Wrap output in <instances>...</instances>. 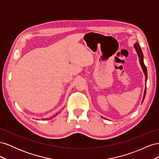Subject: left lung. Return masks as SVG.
Here are the masks:
<instances>
[{
  "label": "left lung",
  "mask_w": 159,
  "mask_h": 159,
  "mask_svg": "<svg viewBox=\"0 0 159 159\" xmlns=\"http://www.w3.org/2000/svg\"><path fill=\"white\" fill-rule=\"evenodd\" d=\"M134 48H135L136 50V52L138 54V56L139 57V61H140V64L142 67V69L144 71V73H145V80H146V82H147V68L146 66L145 65V64H144L143 62V52H142V50H141V48L140 46H139V44H138V43H135L134 45ZM145 94H146V88H145V92H144V95H143V102L144 99H145Z\"/></svg>",
  "instance_id": "1"
}]
</instances>
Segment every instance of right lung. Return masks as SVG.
I'll return each instance as SVG.
<instances>
[{"label": "right lung", "mask_w": 159, "mask_h": 159, "mask_svg": "<svg viewBox=\"0 0 159 159\" xmlns=\"http://www.w3.org/2000/svg\"><path fill=\"white\" fill-rule=\"evenodd\" d=\"M57 115V114H56V115ZM50 119H51V118H50Z\"/></svg>", "instance_id": "add662e5"}]
</instances>
